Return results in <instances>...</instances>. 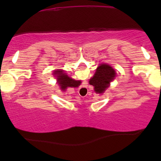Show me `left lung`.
<instances>
[{
    "mask_svg": "<svg viewBox=\"0 0 161 161\" xmlns=\"http://www.w3.org/2000/svg\"><path fill=\"white\" fill-rule=\"evenodd\" d=\"M115 70L107 64H101L96 69L92 78L90 79L89 84L94 86L96 93L103 94L110 85V82L116 78Z\"/></svg>",
    "mask_w": 161,
    "mask_h": 161,
    "instance_id": "obj_1",
    "label": "left lung"
}]
</instances>
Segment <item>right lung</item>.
Instances as JSON below:
<instances>
[{
  "instance_id": "1",
  "label": "right lung",
  "mask_w": 161,
  "mask_h": 161,
  "mask_svg": "<svg viewBox=\"0 0 161 161\" xmlns=\"http://www.w3.org/2000/svg\"><path fill=\"white\" fill-rule=\"evenodd\" d=\"M53 74L54 75L55 77H57V82L62 91H65L68 87L76 88L81 84V81L75 80L71 77L68 76L66 73H64V70L60 69L54 70Z\"/></svg>"
}]
</instances>
